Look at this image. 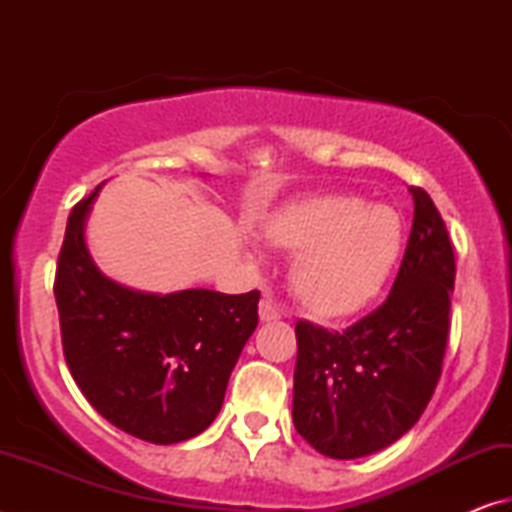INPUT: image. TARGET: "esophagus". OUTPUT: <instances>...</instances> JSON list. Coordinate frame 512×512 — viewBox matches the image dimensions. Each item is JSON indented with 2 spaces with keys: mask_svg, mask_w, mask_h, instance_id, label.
<instances>
[{
  "mask_svg": "<svg viewBox=\"0 0 512 512\" xmlns=\"http://www.w3.org/2000/svg\"><path fill=\"white\" fill-rule=\"evenodd\" d=\"M259 318H262L264 323H271V320L282 318V309L271 296H266L262 302H259Z\"/></svg>",
  "mask_w": 512,
  "mask_h": 512,
  "instance_id": "1",
  "label": "esophagus"
}]
</instances>
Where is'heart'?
Instances as JSON below:
<instances>
[{"instance_id": "obj_1", "label": "heart", "mask_w": 512, "mask_h": 512, "mask_svg": "<svg viewBox=\"0 0 512 512\" xmlns=\"http://www.w3.org/2000/svg\"><path fill=\"white\" fill-rule=\"evenodd\" d=\"M266 239L296 253L291 282L309 309L343 316L366 307L384 287L404 244L402 216L361 196H311L268 216ZM262 257L259 248H250Z\"/></svg>"}]
</instances>
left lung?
<instances>
[{
	"instance_id": "1",
	"label": "left lung",
	"mask_w": 512,
	"mask_h": 512,
	"mask_svg": "<svg viewBox=\"0 0 512 512\" xmlns=\"http://www.w3.org/2000/svg\"><path fill=\"white\" fill-rule=\"evenodd\" d=\"M413 196V225L391 296L345 332L298 320L293 424L329 458L352 461L393 445L433 395L443 370L454 250L429 194Z\"/></svg>"
}]
</instances>
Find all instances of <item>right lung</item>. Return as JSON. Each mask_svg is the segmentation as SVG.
I'll list each match as a JSON object with an SVG mask.
<instances>
[{"label":"right lung","mask_w":512,"mask_h":512,"mask_svg":"<svg viewBox=\"0 0 512 512\" xmlns=\"http://www.w3.org/2000/svg\"><path fill=\"white\" fill-rule=\"evenodd\" d=\"M101 185L74 205L54 296L69 370L94 409L153 445L183 443L219 415L230 372L257 327L259 291H137L99 271L85 223Z\"/></svg>","instance_id":"add662e5"}]
</instances>
